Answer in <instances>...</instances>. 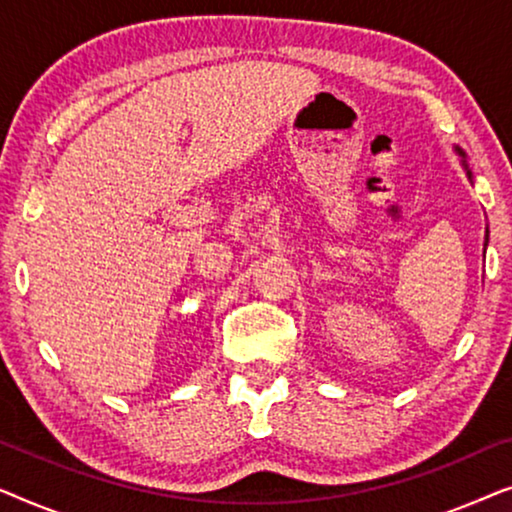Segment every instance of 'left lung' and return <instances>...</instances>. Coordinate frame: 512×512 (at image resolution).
<instances>
[{
  "instance_id": "8db88e82",
  "label": "left lung",
  "mask_w": 512,
  "mask_h": 512,
  "mask_svg": "<svg viewBox=\"0 0 512 512\" xmlns=\"http://www.w3.org/2000/svg\"><path fill=\"white\" fill-rule=\"evenodd\" d=\"M468 177H471V172H468ZM487 235H489V230H487Z\"/></svg>"
}]
</instances>
